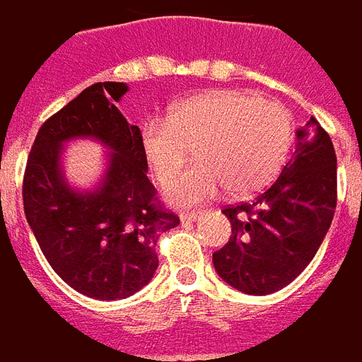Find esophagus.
<instances>
[{
	"label": "esophagus",
	"mask_w": 362,
	"mask_h": 362,
	"mask_svg": "<svg viewBox=\"0 0 362 362\" xmlns=\"http://www.w3.org/2000/svg\"><path fill=\"white\" fill-rule=\"evenodd\" d=\"M202 213L204 211H189V213H182L180 221L182 223H189V221H197L202 217Z\"/></svg>",
	"instance_id": "esophagus-1"
}]
</instances>
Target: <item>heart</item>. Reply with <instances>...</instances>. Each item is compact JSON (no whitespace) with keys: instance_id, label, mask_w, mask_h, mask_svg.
<instances>
[{"instance_id":"heart-1","label":"heart","mask_w":362,"mask_h":362,"mask_svg":"<svg viewBox=\"0 0 362 362\" xmlns=\"http://www.w3.org/2000/svg\"><path fill=\"white\" fill-rule=\"evenodd\" d=\"M293 143L287 108L243 90H207L176 103L166 119L141 129L143 155L158 182L180 173L196 147L197 165L165 186L174 205L207 202L228 186L233 196L266 188Z\"/></svg>"}]
</instances>
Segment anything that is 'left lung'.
Here are the masks:
<instances>
[{
	"label": "left lung",
	"instance_id": "left-lung-1",
	"mask_svg": "<svg viewBox=\"0 0 362 362\" xmlns=\"http://www.w3.org/2000/svg\"><path fill=\"white\" fill-rule=\"evenodd\" d=\"M337 204V158L318 119L296 129L295 153L279 178L248 204L225 207L228 243L213 254L223 281L246 295H272L316 256Z\"/></svg>",
	"mask_w": 362,
	"mask_h": 362
}]
</instances>
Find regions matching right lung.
<instances>
[{"label":"right lung","mask_w":362,"mask_h":362,"mask_svg":"<svg viewBox=\"0 0 362 362\" xmlns=\"http://www.w3.org/2000/svg\"><path fill=\"white\" fill-rule=\"evenodd\" d=\"M126 83H95L38 129L23 180L28 227L52 269L96 300L127 298L158 267V236L180 219L157 204L147 178L139 127L116 103ZM93 139L107 147V168L90 190L74 189L63 173V147Z\"/></svg>","instance_id":"right-lung-1"}]
</instances>
